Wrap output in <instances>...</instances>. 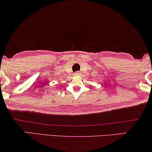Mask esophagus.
<instances>
[{
  "label": "esophagus",
  "mask_w": 152,
  "mask_h": 152,
  "mask_svg": "<svg viewBox=\"0 0 152 152\" xmlns=\"http://www.w3.org/2000/svg\"><path fill=\"white\" fill-rule=\"evenodd\" d=\"M74 76H80V73H79L78 72H75V73H74Z\"/></svg>",
  "instance_id": "obj_1"
}]
</instances>
